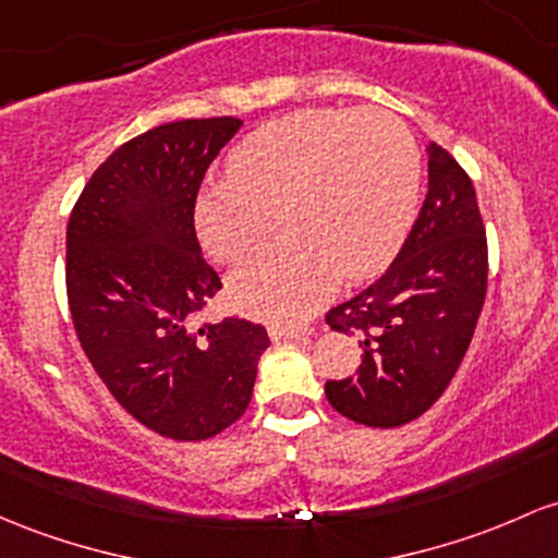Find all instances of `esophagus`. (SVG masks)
I'll list each match as a JSON object with an SVG mask.
<instances>
[{"label": "esophagus", "mask_w": 558, "mask_h": 558, "mask_svg": "<svg viewBox=\"0 0 558 558\" xmlns=\"http://www.w3.org/2000/svg\"><path fill=\"white\" fill-rule=\"evenodd\" d=\"M310 330L307 328H299V326H272L269 328V339L272 341H302L307 339Z\"/></svg>", "instance_id": "1"}]
</instances>
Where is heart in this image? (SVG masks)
<instances>
[{
    "label": "heart",
    "mask_w": 558,
    "mask_h": 558,
    "mask_svg": "<svg viewBox=\"0 0 558 558\" xmlns=\"http://www.w3.org/2000/svg\"><path fill=\"white\" fill-rule=\"evenodd\" d=\"M230 177L198 195L195 232L217 262L246 256L283 217L280 241L230 278L238 310L299 323L347 280L395 259L413 222L421 158L413 134L387 110L304 108L251 132Z\"/></svg>",
    "instance_id": "1"
}]
</instances>
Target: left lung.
Listing matches in <instances>:
<instances>
[{"label":"left lung","instance_id":"left-lung-1","mask_svg":"<svg viewBox=\"0 0 558 558\" xmlns=\"http://www.w3.org/2000/svg\"><path fill=\"white\" fill-rule=\"evenodd\" d=\"M426 150L428 193L397 259L326 315L363 347L357 373L328 381L326 397L365 426H402L442 397L485 304L487 235L474 185L448 150Z\"/></svg>","mask_w":558,"mask_h":558}]
</instances>
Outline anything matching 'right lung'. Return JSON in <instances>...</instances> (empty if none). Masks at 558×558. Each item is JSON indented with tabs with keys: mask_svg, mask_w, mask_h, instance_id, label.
<instances>
[{
	"mask_svg": "<svg viewBox=\"0 0 558 558\" xmlns=\"http://www.w3.org/2000/svg\"><path fill=\"white\" fill-rule=\"evenodd\" d=\"M241 119L161 124L113 150L73 206L65 291L78 344L121 408L177 442L225 432L246 413L265 326H195L222 289L201 256L195 198Z\"/></svg>",
	"mask_w": 558,
	"mask_h": 558,
	"instance_id": "add662e5",
	"label": "right lung"
}]
</instances>
